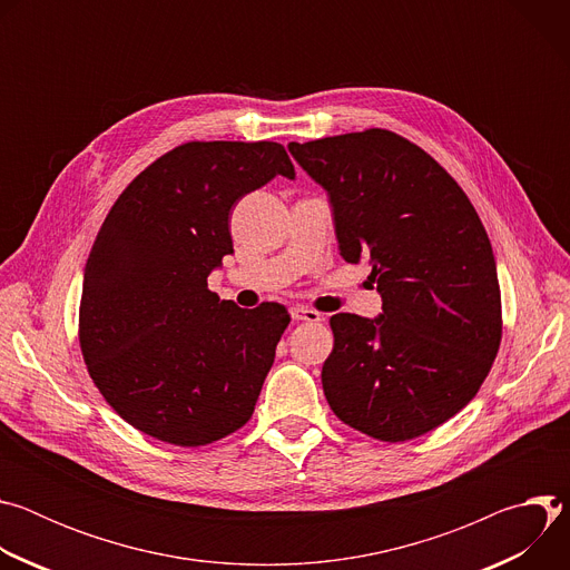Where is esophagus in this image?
I'll return each instance as SVG.
<instances>
[{
	"label": "esophagus",
	"mask_w": 570,
	"mask_h": 570,
	"mask_svg": "<svg viewBox=\"0 0 570 570\" xmlns=\"http://www.w3.org/2000/svg\"><path fill=\"white\" fill-rule=\"evenodd\" d=\"M291 317L295 322H320L322 315L308 306H291Z\"/></svg>",
	"instance_id": "1"
}]
</instances>
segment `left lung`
<instances>
[{"instance_id": "1", "label": "left lung", "mask_w": 570, "mask_h": 570, "mask_svg": "<svg viewBox=\"0 0 570 570\" xmlns=\"http://www.w3.org/2000/svg\"><path fill=\"white\" fill-rule=\"evenodd\" d=\"M330 196L345 262L372 266L374 320L336 313L322 390L347 426L420 438L475 396L501 345L490 236L460 185L417 144L383 128L291 141Z\"/></svg>"}]
</instances>
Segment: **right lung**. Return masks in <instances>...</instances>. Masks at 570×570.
<instances>
[{"mask_svg": "<svg viewBox=\"0 0 570 570\" xmlns=\"http://www.w3.org/2000/svg\"><path fill=\"white\" fill-rule=\"evenodd\" d=\"M275 176L295 178L277 141H187L124 189L97 234L80 352L115 413L155 440L212 444L255 413L291 315L220 299L207 277L234 253L232 207Z\"/></svg>", "mask_w": 570, "mask_h": 570, "instance_id": "1", "label": "right lung"}]
</instances>
